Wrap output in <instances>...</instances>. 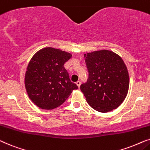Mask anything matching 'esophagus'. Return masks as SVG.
I'll list each match as a JSON object with an SVG mask.
<instances>
[{
    "mask_svg": "<svg viewBox=\"0 0 150 150\" xmlns=\"http://www.w3.org/2000/svg\"><path fill=\"white\" fill-rule=\"evenodd\" d=\"M76 84H77V86L79 88V87H80V85H81V81H77L76 82Z\"/></svg>",
    "mask_w": 150,
    "mask_h": 150,
    "instance_id": "esophagus-1",
    "label": "esophagus"
}]
</instances>
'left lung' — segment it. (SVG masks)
<instances>
[{"instance_id":"1","label":"left lung","mask_w":150,"mask_h":150,"mask_svg":"<svg viewBox=\"0 0 150 150\" xmlns=\"http://www.w3.org/2000/svg\"><path fill=\"white\" fill-rule=\"evenodd\" d=\"M89 73L80 86L87 103L100 112L117 108L128 93L129 78L126 65L115 52L103 49L84 54Z\"/></svg>"}]
</instances>
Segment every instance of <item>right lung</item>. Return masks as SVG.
I'll use <instances>...</instances> for the list:
<instances>
[{"mask_svg": "<svg viewBox=\"0 0 150 150\" xmlns=\"http://www.w3.org/2000/svg\"><path fill=\"white\" fill-rule=\"evenodd\" d=\"M71 57L69 52L53 47L43 48L32 57L26 70L25 86L29 99L40 108L59 106L78 88L64 67Z\"/></svg>", "mask_w": 150, "mask_h": 150, "instance_id": "add662e5", "label": "right lung"}]
</instances>
